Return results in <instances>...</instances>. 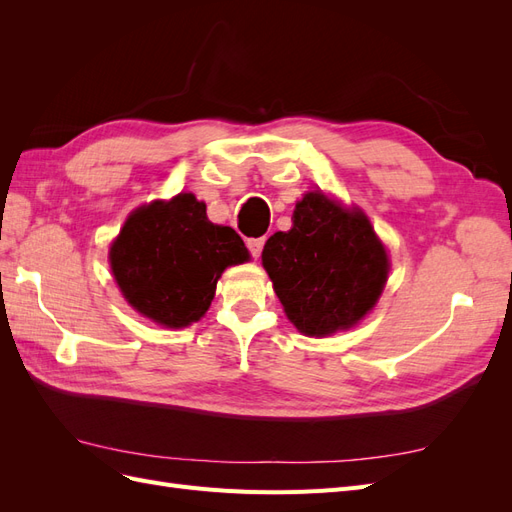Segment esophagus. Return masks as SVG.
<instances>
[{
  "instance_id": "esophagus-1",
  "label": "esophagus",
  "mask_w": 512,
  "mask_h": 512,
  "mask_svg": "<svg viewBox=\"0 0 512 512\" xmlns=\"http://www.w3.org/2000/svg\"><path fill=\"white\" fill-rule=\"evenodd\" d=\"M262 245H265V239H247V250H250V254L254 256V258H258L260 256V252H262Z\"/></svg>"
}]
</instances>
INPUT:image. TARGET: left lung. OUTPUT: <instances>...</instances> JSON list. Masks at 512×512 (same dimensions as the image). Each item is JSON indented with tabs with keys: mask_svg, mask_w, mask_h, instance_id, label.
Wrapping results in <instances>:
<instances>
[{
	"mask_svg": "<svg viewBox=\"0 0 512 512\" xmlns=\"http://www.w3.org/2000/svg\"><path fill=\"white\" fill-rule=\"evenodd\" d=\"M262 267L294 327L327 337L374 309L391 262L361 209L314 190L294 207L292 228L269 237Z\"/></svg>",
	"mask_w": 512,
	"mask_h": 512,
	"instance_id": "obj_1",
	"label": "left lung"
}]
</instances>
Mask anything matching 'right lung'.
Segmentation results:
<instances>
[{"mask_svg": "<svg viewBox=\"0 0 512 512\" xmlns=\"http://www.w3.org/2000/svg\"><path fill=\"white\" fill-rule=\"evenodd\" d=\"M247 260L237 232L209 222L207 205L188 192L132 211L108 252L126 301L166 329L203 318L224 269Z\"/></svg>", "mask_w": 512, "mask_h": 512, "instance_id": "obj_1", "label": "right lung"}]
</instances>
